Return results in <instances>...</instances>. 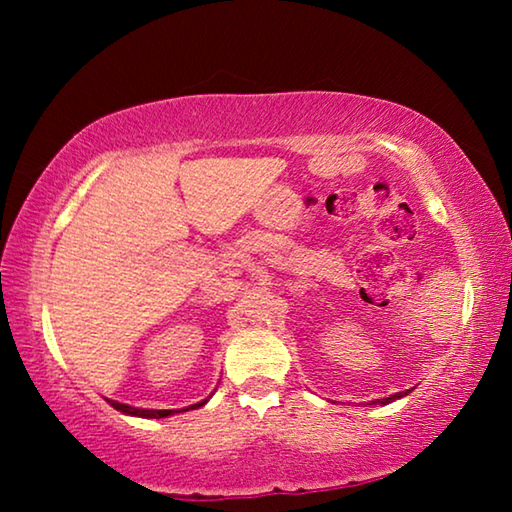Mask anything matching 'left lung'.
Instances as JSON below:
<instances>
[{"mask_svg":"<svg viewBox=\"0 0 512 512\" xmlns=\"http://www.w3.org/2000/svg\"><path fill=\"white\" fill-rule=\"evenodd\" d=\"M404 395H409V391H406V393H395V395H391V397H384V400H375L372 404L384 406V404H391V402H395V400H400V397H404Z\"/></svg>","mask_w":512,"mask_h":512,"instance_id":"obj_1","label":"left lung"}]
</instances>
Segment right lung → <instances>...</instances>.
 I'll return each instance as SVG.
<instances>
[{
  "label": "right lung",
  "instance_id": "right-lung-1",
  "mask_svg": "<svg viewBox=\"0 0 512 512\" xmlns=\"http://www.w3.org/2000/svg\"><path fill=\"white\" fill-rule=\"evenodd\" d=\"M207 400H210V397H207ZM207 400L196 402L192 406H187V409H178V411H171V409H137V406L121 404L117 400H108V404L112 406V409H117V411H121L124 415H135V418H155V420H160V418H169V415H173V413H183V411L198 409V406L207 404Z\"/></svg>",
  "mask_w": 512,
  "mask_h": 512
}]
</instances>
